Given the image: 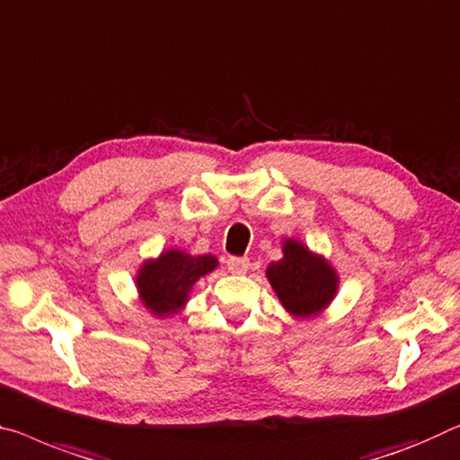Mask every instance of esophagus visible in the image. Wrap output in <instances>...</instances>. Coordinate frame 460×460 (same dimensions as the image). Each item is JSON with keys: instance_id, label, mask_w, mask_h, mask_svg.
<instances>
[{"instance_id": "34e87169", "label": "esophagus", "mask_w": 460, "mask_h": 460, "mask_svg": "<svg viewBox=\"0 0 460 460\" xmlns=\"http://www.w3.org/2000/svg\"><path fill=\"white\" fill-rule=\"evenodd\" d=\"M228 270L232 273H236V275L246 273V270H249V259H244V257H230L228 259Z\"/></svg>"}]
</instances>
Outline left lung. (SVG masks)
<instances>
[{
	"instance_id": "left-lung-1",
	"label": "left lung",
	"mask_w": 460,
	"mask_h": 460,
	"mask_svg": "<svg viewBox=\"0 0 460 460\" xmlns=\"http://www.w3.org/2000/svg\"><path fill=\"white\" fill-rule=\"evenodd\" d=\"M284 257L267 267V279L286 313L298 319L321 314L337 296L339 275L323 254L296 238H284Z\"/></svg>"
}]
</instances>
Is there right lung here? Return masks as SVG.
Masks as SVG:
<instances>
[{
    "mask_svg": "<svg viewBox=\"0 0 460 460\" xmlns=\"http://www.w3.org/2000/svg\"><path fill=\"white\" fill-rule=\"evenodd\" d=\"M216 267L214 254H189L181 249L162 251L139 267L136 275L139 300L158 319L172 316L185 308L197 281Z\"/></svg>",
    "mask_w": 460,
    "mask_h": 460,
    "instance_id": "right-lung-1",
    "label": "right lung"
}]
</instances>
